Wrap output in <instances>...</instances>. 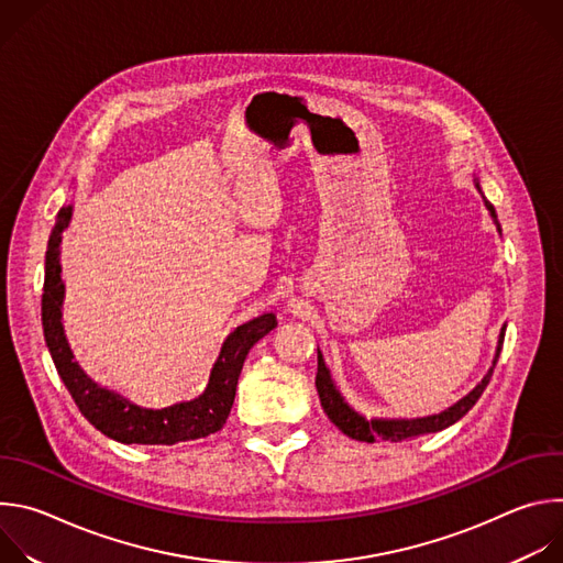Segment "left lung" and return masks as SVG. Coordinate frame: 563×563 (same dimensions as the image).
Instances as JSON below:
<instances>
[{
    "instance_id": "left-lung-1",
    "label": "left lung",
    "mask_w": 563,
    "mask_h": 563,
    "mask_svg": "<svg viewBox=\"0 0 563 563\" xmlns=\"http://www.w3.org/2000/svg\"><path fill=\"white\" fill-rule=\"evenodd\" d=\"M474 187L478 189L481 194V187H478V180L474 178ZM484 196V194H481ZM484 205L486 209L490 211L493 220L497 222V229L501 231L499 227V220H497V211L495 207L486 200L484 196ZM504 336H506V325L501 328V334H499V343H497V352H495V361H493V367L488 369V374L481 378V383L467 394L463 396L461 400H456L454 406H450L448 410H443L441 415H432V417H423V419H372L367 421L365 417H361L358 412H354L347 404L345 398L341 396V391L336 389L334 380H332V374L323 361V354H320L318 350V372H316V389H318V398H320V406H323L328 419L347 437L356 439V441H365V443H374L376 439H383V441H406V439H415V437H421V434H430V432H439V430H445L450 428L452 423H456L461 417H465L472 406L478 400V396L484 394V389L488 387L490 383V376L495 372V365L499 361V354H501V347H504Z\"/></svg>"
}]
</instances>
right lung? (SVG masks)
Masks as SVG:
<instances>
[{"instance_id":"add662e5","label":"right lung","mask_w":563,"mask_h":563,"mask_svg":"<svg viewBox=\"0 0 563 563\" xmlns=\"http://www.w3.org/2000/svg\"><path fill=\"white\" fill-rule=\"evenodd\" d=\"M73 216V205L57 211L55 227L48 238L46 263H44V294H42V328L46 347L57 367L59 378L70 391L75 406L96 426L102 434L120 443H142V445H174L180 441L205 439L218 432L233 406L235 385L240 369L250 350L269 334L278 323L274 313H263L250 323L240 325L222 343L220 356L211 369L205 391L183 404L151 410L140 408L120 394L100 387L91 380L85 369L77 365L68 347L64 325H62V302L64 283L59 265V243L62 231L68 227Z\"/></svg>"}]
</instances>
